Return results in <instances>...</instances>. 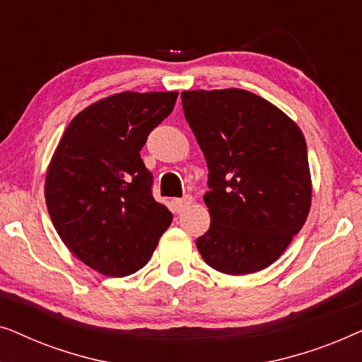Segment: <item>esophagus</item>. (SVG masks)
<instances>
[{"instance_id": "obj_1", "label": "esophagus", "mask_w": 362, "mask_h": 362, "mask_svg": "<svg viewBox=\"0 0 362 362\" xmlns=\"http://www.w3.org/2000/svg\"><path fill=\"white\" fill-rule=\"evenodd\" d=\"M192 196H185L182 199H173V209H175V212H182L186 209V207H189L192 204Z\"/></svg>"}]
</instances>
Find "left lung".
Listing matches in <instances>:
<instances>
[{
  "instance_id": "8db88e82",
  "label": "left lung",
  "mask_w": 362,
  "mask_h": 362,
  "mask_svg": "<svg viewBox=\"0 0 362 362\" xmlns=\"http://www.w3.org/2000/svg\"><path fill=\"white\" fill-rule=\"evenodd\" d=\"M181 100L209 170L211 226L197 250L221 274L264 270L308 217L313 186L303 133L279 107L242 88L185 90Z\"/></svg>"
}]
</instances>
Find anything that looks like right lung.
Returning a JSON list of instances; mask_svg holds the SVG:
<instances>
[{
	"label": "right lung",
	"instance_id": "add662e5",
	"mask_svg": "<svg viewBox=\"0 0 362 362\" xmlns=\"http://www.w3.org/2000/svg\"><path fill=\"white\" fill-rule=\"evenodd\" d=\"M177 92H120L69 123L46 171L44 196L59 237L105 276L145 267L173 214L151 196L140 150L175 108Z\"/></svg>",
	"mask_w": 362,
	"mask_h": 362
}]
</instances>
